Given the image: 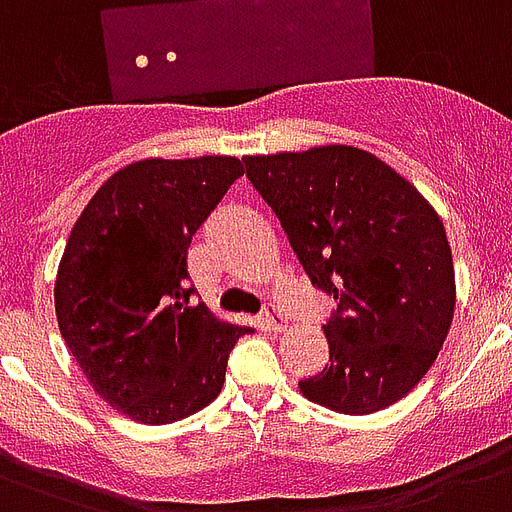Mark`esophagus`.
<instances>
[{"label":"esophagus","instance_id":"34e87169","mask_svg":"<svg viewBox=\"0 0 512 512\" xmlns=\"http://www.w3.org/2000/svg\"><path fill=\"white\" fill-rule=\"evenodd\" d=\"M260 324H263L265 329H271V332H281V329L287 327V321H284V316H281L276 308H265L263 316H260Z\"/></svg>","mask_w":512,"mask_h":512}]
</instances>
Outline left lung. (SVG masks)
<instances>
[{"instance_id":"left-lung-1","label":"left lung","mask_w":512,"mask_h":512,"mask_svg":"<svg viewBox=\"0 0 512 512\" xmlns=\"http://www.w3.org/2000/svg\"><path fill=\"white\" fill-rule=\"evenodd\" d=\"M247 177L316 289L337 300L329 364L300 380L340 414L396 404L425 377L454 316L444 223L409 180L350 146L247 156Z\"/></svg>"}]
</instances>
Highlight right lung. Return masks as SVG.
Here are the masks:
<instances>
[{
	"label": "right lung",
	"mask_w": 512,
	"mask_h": 512,
	"mask_svg": "<svg viewBox=\"0 0 512 512\" xmlns=\"http://www.w3.org/2000/svg\"><path fill=\"white\" fill-rule=\"evenodd\" d=\"M244 175L233 156L146 159L100 185L55 281L60 335L100 398L167 425L212 404L249 332L217 321L188 284V247Z\"/></svg>",
	"instance_id": "add662e5"
}]
</instances>
